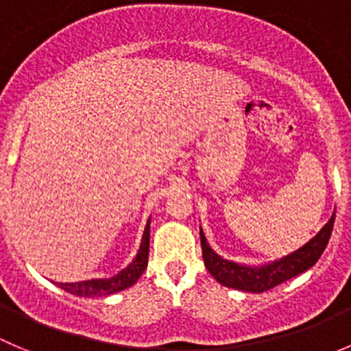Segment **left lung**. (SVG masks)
<instances>
[{
    "instance_id": "left-lung-1",
    "label": "left lung",
    "mask_w": 351,
    "mask_h": 351,
    "mask_svg": "<svg viewBox=\"0 0 351 351\" xmlns=\"http://www.w3.org/2000/svg\"><path fill=\"white\" fill-rule=\"evenodd\" d=\"M335 217L336 210L331 215V219L328 220V223L308 243H305L302 248H298L296 252L289 253V255L282 256L279 260L263 263V265H241V263H236L232 260L222 258V256L217 255L210 248L208 241H206L205 234H203V229L199 228L203 262H205L208 272L222 286L248 293L269 291V289L276 288V286L288 281V279L296 278L298 274H303L310 267L315 265L317 260L320 258V255H322L326 246H328L329 238H331Z\"/></svg>"
}]
</instances>
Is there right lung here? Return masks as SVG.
<instances>
[{
	"label": "right lung",
	"mask_w": 351,
	"mask_h": 351,
	"mask_svg": "<svg viewBox=\"0 0 351 351\" xmlns=\"http://www.w3.org/2000/svg\"><path fill=\"white\" fill-rule=\"evenodd\" d=\"M148 253H149V219L146 222L145 234H143L141 246L138 250L136 258L129 263L125 269L115 274L113 278L108 279H89V281L81 282H58V288L65 289L66 293L75 296H84V298H98V296H108L113 293L123 291V289L131 288L145 272L148 265Z\"/></svg>",
	"instance_id": "add662e5"
}]
</instances>
